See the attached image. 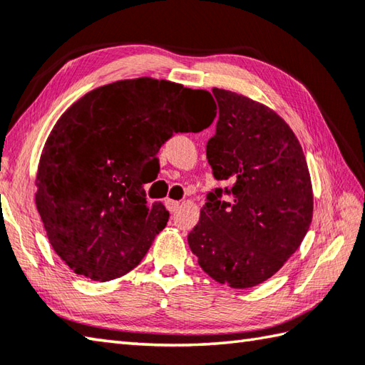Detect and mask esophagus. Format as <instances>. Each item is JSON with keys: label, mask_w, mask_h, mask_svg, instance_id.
<instances>
[{"label": "esophagus", "mask_w": 365, "mask_h": 365, "mask_svg": "<svg viewBox=\"0 0 365 365\" xmlns=\"http://www.w3.org/2000/svg\"><path fill=\"white\" fill-rule=\"evenodd\" d=\"M164 204H166L169 212H175L178 207H180V201H174V199H166V202Z\"/></svg>", "instance_id": "1"}]
</instances>
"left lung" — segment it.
<instances>
[{"label":"left lung","mask_w":365,"mask_h":365,"mask_svg":"<svg viewBox=\"0 0 365 365\" xmlns=\"http://www.w3.org/2000/svg\"><path fill=\"white\" fill-rule=\"evenodd\" d=\"M220 115L207 160L223 190L207 195L188 234L204 272L235 289L266 282L301 247L313 217L309 166L296 134L270 107L212 88Z\"/></svg>","instance_id":"8db88e82"}]
</instances>
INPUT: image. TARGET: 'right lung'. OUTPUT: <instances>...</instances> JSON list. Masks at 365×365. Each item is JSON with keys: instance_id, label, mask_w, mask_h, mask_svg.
Masks as SVG:
<instances>
[{"instance_id": "obj_1", "label": "right lung", "mask_w": 365, "mask_h": 365, "mask_svg": "<svg viewBox=\"0 0 365 365\" xmlns=\"http://www.w3.org/2000/svg\"><path fill=\"white\" fill-rule=\"evenodd\" d=\"M213 110L209 91L139 77L91 90L58 118L34 201L50 245L77 275L109 282L142 261L169 220L147 201V169L174 133L209 128Z\"/></svg>"}]
</instances>
